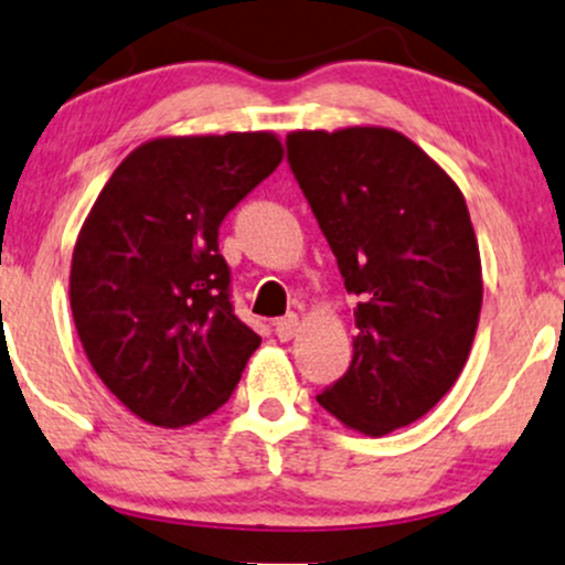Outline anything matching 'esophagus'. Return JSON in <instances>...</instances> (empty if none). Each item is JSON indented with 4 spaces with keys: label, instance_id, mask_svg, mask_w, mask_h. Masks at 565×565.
<instances>
[{
    "label": "esophagus",
    "instance_id": "obj_1",
    "mask_svg": "<svg viewBox=\"0 0 565 565\" xmlns=\"http://www.w3.org/2000/svg\"><path fill=\"white\" fill-rule=\"evenodd\" d=\"M297 330H300V316H297V313H287L284 319L276 321L278 340H292Z\"/></svg>",
    "mask_w": 565,
    "mask_h": 565
}]
</instances>
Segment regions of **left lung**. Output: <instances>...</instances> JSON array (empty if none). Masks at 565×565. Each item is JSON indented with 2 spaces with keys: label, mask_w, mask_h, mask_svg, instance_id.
Listing matches in <instances>:
<instances>
[{
  "label": "left lung",
  "mask_w": 565,
  "mask_h": 565,
  "mask_svg": "<svg viewBox=\"0 0 565 565\" xmlns=\"http://www.w3.org/2000/svg\"><path fill=\"white\" fill-rule=\"evenodd\" d=\"M287 160L359 297L351 367L316 402L383 437L429 413L472 351L482 270L467 201L392 128L292 131Z\"/></svg>",
  "instance_id": "1"
}]
</instances>
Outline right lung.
<instances>
[{"label": "right lung", "mask_w": 565, "mask_h": 565, "mask_svg": "<svg viewBox=\"0 0 565 565\" xmlns=\"http://www.w3.org/2000/svg\"><path fill=\"white\" fill-rule=\"evenodd\" d=\"M281 154L268 131L152 139L98 192L72 254L74 327L104 386L147 424L212 415L257 351L233 311L220 225Z\"/></svg>", "instance_id": "add662e5"}]
</instances>
